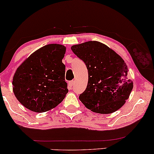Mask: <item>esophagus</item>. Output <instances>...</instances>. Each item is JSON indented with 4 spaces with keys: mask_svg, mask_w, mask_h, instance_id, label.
I'll return each mask as SVG.
<instances>
[{
    "mask_svg": "<svg viewBox=\"0 0 154 154\" xmlns=\"http://www.w3.org/2000/svg\"><path fill=\"white\" fill-rule=\"evenodd\" d=\"M74 85H75V81H74V80H72V81H70V82H69V84H68L69 88V89L71 90L72 88V86H73Z\"/></svg>",
    "mask_w": 154,
    "mask_h": 154,
    "instance_id": "obj_1",
    "label": "esophagus"
}]
</instances>
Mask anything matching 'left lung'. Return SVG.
I'll return each mask as SVG.
<instances>
[{
    "label": "left lung",
    "instance_id": "obj_1",
    "mask_svg": "<svg viewBox=\"0 0 154 154\" xmlns=\"http://www.w3.org/2000/svg\"><path fill=\"white\" fill-rule=\"evenodd\" d=\"M71 49L84 61L88 71V85L79 95L80 101L99 114H111L119 109L133 88L128 78V66L121 56L98 41L72 45Z\"/></svg>",
    "mask_w": 154,
    "mask_h": 154
}]
</instances>
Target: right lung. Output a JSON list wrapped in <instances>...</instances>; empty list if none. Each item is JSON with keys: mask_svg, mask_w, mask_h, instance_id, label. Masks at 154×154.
Here are the masks:
<instances>
[{"mask_svg": "<svg viewBox=\"0 0 154 154\" xmlns=\"http://www.w3.org/2000/svg\"><path fill=\"white\" fill-rule=\"evenodd\" d=\"M66 47L49 44L31 54L14 75L13 91L21 103L35 112L57 106L68 93L62 63Z\"/></svg>", "mask_w": 154, "mask_h": 154, "instance_id": "obj_1", "label": "right lung"}]
</instances>
